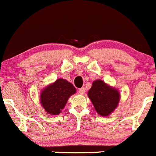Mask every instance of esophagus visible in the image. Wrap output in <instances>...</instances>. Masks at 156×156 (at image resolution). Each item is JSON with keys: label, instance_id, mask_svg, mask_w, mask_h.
Instances as JSON below:
<instances>
[{"label": "esophagus", "instance_id": "esophagus-1", "mask_svg": "<svg viewBox=\"0 0 156 156\" xmlns=\"http://www.w3.org/2000/svg\"><path fill=\"white\" fill-rule=\"evenodd\" d=\"M78 92H79L80 94H83L84 92H85V89H84V88H80L79 89V91H78Z\"/></svg>", "mask_w": 156, "mask_h": 156}]
</instances>
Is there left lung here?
I'll use <instances>...</instances> for the list:
<instances>
[{
	"label": "left lung",
	"mask_w": 156,
	"mask_h": 156,
	"mask_svg": "<svg viewBox=\"0 0 156 156\" xmlns=\"http://www.w3.org/2000/svg\"><path fill=\"white\" fill-rule=\"evenodd\" d=\"M88 97L99 115L108 117L117 108L120 99V92L101 79L93 81Z\"/></svg>",
	"instance_id": "left-lung-1"
}]
</instances>
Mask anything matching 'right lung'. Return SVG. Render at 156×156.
Instances as JSON below:
<instances>
[{"instance_id": "obj_1", "label": "right lung", "mask_w": 156, "mask_h": 156, "mask_svg": "<svg viewBox=\"0 0 156 156\" xmlns=\"http://www.w3.org/2000/svg\"><path fill=\"white\" fill-rule=\"evenodd\" d=\"M76 92V89L70 82L60 78L43 88L39 100L48 114L58 115L65 107L69 97Z\"/></svg>"}]
</instances>
